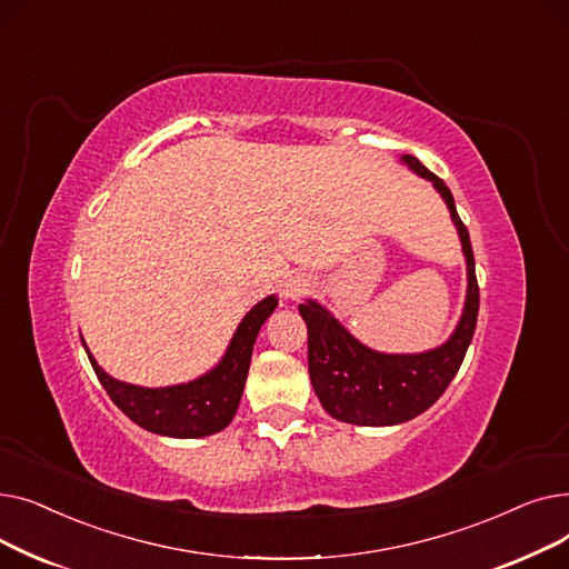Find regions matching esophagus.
Returning <instances> with one entry per match:
<instances>
[{
    "label": "esophagus",
    "instance_id": "1",
    "mask_svg": "<svg viewBox=\"0 0 569 569\" xmlns=\"http://www.w3.org/2000/svg\"><path fill=\"white\" fill-rule=\"evenodd\" d=\"M309 288H311L309 279L300 272H295V274L286 277V281L281 286V297L286 302H300L302 297L309 292Z\"/></svg>",
    "mask_w": 569,
    "mask_h": 569
}]
</instances>
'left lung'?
<instances>
[{
  "label": "left lung",
  "mask_w": 569,
  "mask_h": 569,
  "mask_svg": "<svg viewBox=\"0 0 569 569\" xmlns=\"http://www.w3.org/2000/svg\"><path fill=\"white\" fill-rule=\"evenodd\" d=\"M401 161L412 172L429 179L450 209L468 269L466 305L450 339L433 350L415 355L371 350L318 302L307 300L300 305V316L309 330V376L316 397L335 420L357 427L401 425L431 408L457 376L480 311L470 237L457 214L452 191L415 157L403 154Z\"/></svg>",
  "instance_id": "left-lung-1"
}]
</instances>
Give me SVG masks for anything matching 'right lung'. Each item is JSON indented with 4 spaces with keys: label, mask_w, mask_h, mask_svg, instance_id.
Returning a JSON list of instances; mask_svg holds the SVG:
<instances>
[{
    "label": "right lung",
    "mask_w": 569,
    "mask_h": 569,
    "mask_svg": "<svg viewBox=\"0 0 569 569\" xmlns=\"http://www.w3.org/2000/svg\"><path fill=\"white\" fill-rule=\"evenodd\" d=\"M279 300H260L237 325V332L221 362L204 376L172 387H140L108 376L84 350L112 403L138 427L168 438H202L226 429L237 412L249 376L251 352L262 322L272 316Z\"/></svg>",
    "instance_id": "add662e5"
}]
</instances>
